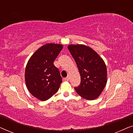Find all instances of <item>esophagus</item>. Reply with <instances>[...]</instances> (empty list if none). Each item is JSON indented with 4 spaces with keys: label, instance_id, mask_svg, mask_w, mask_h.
Listing matches in <instances>:
<instances>
[{
    "label": "esophagus",
    "instance_id": "esophagus-1",
    "mask_svg": "<svg viewBox=\"0 0 133 133\" xmlns=\"http://www.w3.org/2000/svg\"><path fill=\"white\" fill-rule=\"evenodd\" d=\"M69 79H70V77H66L64 79L65 81H69Z\"/></svg>",
    "mask_w": 133,
    "mask_h": 133
}]
</instances>
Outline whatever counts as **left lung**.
I'll return each mask as SVG.
<instances>
[{
    "mask_svg": "<svg viewBox=\"0 0 133 133\" xmlns=\"http://www.w3.org/2000/svg\"><path fill=\"white\" fill-rule=\"evenodd\" d=\"M68 48L79 69L81 84L77 93L87 100H94L102 93L107 82V70L103 60L95 51L84 45H70Z\"/></svg>",
    "mask_w": 133,
    "mask_h": 133,
    "instance_id": "1",
    "label": "left lung"
}]
</instances>
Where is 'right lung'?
I'll return each mask as SVG.
<instances>
[{
	"label": "right lung",
	"instance_id": "1",
	"mask_svg": "<svg viewBox=\"0 0 133 133\" xmlns=\"http://www.w3.org/2000/svg\"><path fill=\"white\" fill-rule=\"evenodd\" d=\"M63 45L46 43L32 54L25 68V79L31 94L41 101L51 97L59 90L62 78L54 61Z\"/></svg>",
	"mask_w": 133,
	"mask_h": 133
}]
</instances>
